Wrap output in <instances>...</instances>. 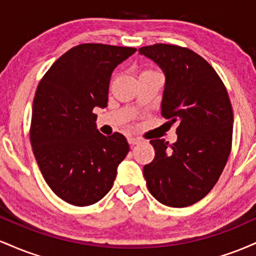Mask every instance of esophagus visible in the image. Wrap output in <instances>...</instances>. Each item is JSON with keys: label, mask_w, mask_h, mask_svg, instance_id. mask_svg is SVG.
Segmentation results:
<instances>
[{"label": "esophagus", "mask_w": 256, "mask_h": 256, "mask_svg": "<svg viewBox=\"0 0 256 256\" xmlns=\"http://www.w3.org/2000/svg\"><path fill=\"white\" fill-rule=\"evenodd\" d=\"M128 143H130L131 146H134V144H138V143L140 142V138H137V137H130L128 138Z\"/></svg>", "instance_id": "esophagus-1"}]
</instances>
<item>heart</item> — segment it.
I'll list each match as a JSON object with an SVG mask.
<instances>
[{"label":"heart","mask_w":256,"mask_h":256,"mask_svg":"<svg viewBox=\"0 0 256 256\" xmlns=\"http://www.w3.org/2000/svg\"><path fill=\"white\" fill-rule=\"evenodd\" d=\"M146 72H152V71H146Z\"/></svg>","instance_id":"obj_1"}]
</instances>
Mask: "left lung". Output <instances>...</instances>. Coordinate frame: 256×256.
<instances>
[{
    "mask_svg": "<svg viewBox=\"0 0 256 256\" xmlns=\"http://www.w3.org/2000/svg\"><path fill=\"white\" fill-rule=\"evenodd\" d=\"M165 74L161 114L177 124V140H152L155 158L143 167L150 194L168 207H188L207 195L231 152L234 113L222 79L188 48L154 44L138 49Z\"/></svg>",
    "mask_w": 256,
    "mask_h": 256,
    "instance_id": "left-lung-1",
    "label": "left lung"
}]
</instances>
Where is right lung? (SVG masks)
Wrapping results in <instances>:
<instances>
[{
  "label": "right lung",
  "instance_id": "obj_1",
  "mask_svg": "<svg viewBox=\"0 0 256 256\" xmlns=\"http://www.w3.org/2000/svg\"><path fill=\"white\" fill-rule=\"evenodd\" d=\"M130 46L79 44L52 64L38 84L30 140L44 180L73 206L96 204L112 189L130 146L122 134L98 130L95 107L106 108L114 68Z\"/></svg>",
  "mask_w": 256,
  "mask_h": 256
}]
</instances>
